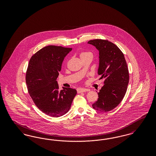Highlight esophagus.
<instances>
[{
    "mask_svg": "<svg viewBox=\"0 0 156 156\" xmlns=\"http://www.w3.org/2000/svg\"><path fill=\"white\" fill-rule=\"evenodd\" d=\"M77 90V92L78 93H81V92H87V91H89V89H85V88H79Z\"/></svg>",
    "mask_w": 156,
    "mask_h": 156,
    "instance_id": "34e87169",
    "label": "esophagus"
}]
</instances>
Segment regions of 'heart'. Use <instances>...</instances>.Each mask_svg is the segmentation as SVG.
Segmentation results:
<instances>
[{
	"label": "heart",
	"mask_w": 156,
	"mask_h": 156,
	"mask_svg": "<svg viewBox=\"0 0 156 156\" xmlns=\"http://www.w3.org/2000/svg\"><path fill=\"white\" fill-rule=\"evenodd\" d=\"M91 54L90 52H81V56H82V55H87V54Z\"/></svg>",
	"instance_id": "b5f03b06"
}]
</instances>
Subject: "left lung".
<instances>
[{"label":"left lung","instance_id":"obj_1","mask_svg":"<svg viewBox=\"0 0 156 156\" xmlns=\"http://www.w3.org/2000/svg\"><path fill=\"white\" fill-rule=\"evenodd\" d=\"M88 44L95 47L99 51L98 74L104 80L99 98L92 108L102 112L110 111L120 103L126 94L129 81L126 60L119 48L108 40L95 39Z\"/></svg>","mask_w":156,"mask_h":156}]
</instances>
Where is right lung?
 <instances>
[{"instance_id": "obj_1", "label": "right lung", "mask_w": 156, "mask_h": 156, "mask_svg": "<svg viewBox=\"0 0 156 156\" xmlns=\"http://www.w3.org/2000/svg\"><path fill=\"white\" fill-rule=\"evenodd\" d=\"M72 48L48 45L30 58L26 81L30 97L37 108L46 115L58 118L67 113L76 90L62 87L57 81L64 57Z\"/></svg>"}]
</instances>
